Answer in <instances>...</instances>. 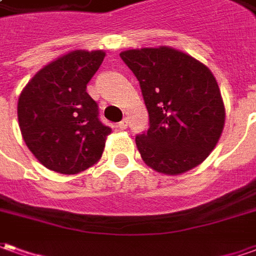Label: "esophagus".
Masks as SVG:
<instances>
[{
	"instance_id": "34e87169",
	"label": "esophagus",
	"mask_w": 256,
	"mask_h": 256,
	"mask_svg": "<svg viewBox=\"0 0 256 256\" xmlns=\"http://www.w3.org/2000/svg\"><path fill=\"white\" fill-rule=\"evenodd\" d=\"M126 126H128V120H126V118H124L122 121L118 122V128H120V130H125Z\"/></svg>"
}]
</instances>
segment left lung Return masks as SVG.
<instances>
[{"instance_id": "8db88e82", "label": "left lung", "mask_w": 256, "mask_h": 256, "mask_svg": "<svg viewBox=\"0 0 256 256\" xmlns=\"http://www.w3.org/2000/svg\"><path fill=\"white\" fill-rule=\"evenodd\" d=\"M120 57L138 79L149 112V130L135 138L144 162L170 176L200 164L224 126V104L210 70L166 46Z\"/></svg>"}]
</instances>
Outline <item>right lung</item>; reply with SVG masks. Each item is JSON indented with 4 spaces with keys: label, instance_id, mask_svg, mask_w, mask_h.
<instances>
[{
    "label": "right lung",
    "instance_id": "right-lung-1",
    "mask_svg": "<svg viewBox=\"0 0 256 256\" xmlns=\"http://www.w3.org/2000/svg\"><path fill=\"white\" fill-rule=\"evenodd\" d=\"M102 50H75L32 78L18 100L24 144L48 170L76 174L98 163L111 134L98 120L86 84L104 60Z\"/></svg>",
    "mask_w": 256,
    "mask_h": 256
}]
</instances>
